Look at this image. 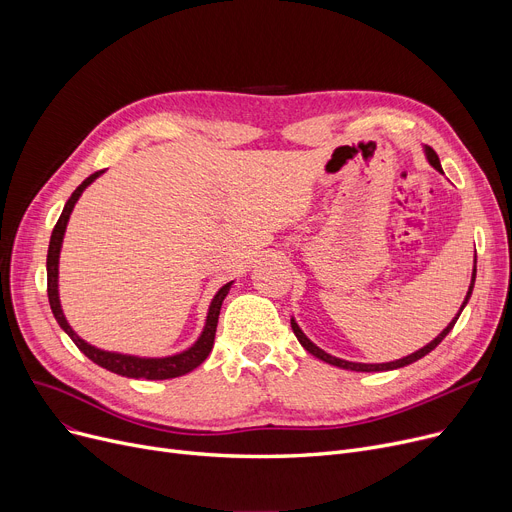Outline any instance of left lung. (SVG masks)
Instances as JSON below:
<instances>
[{
  "label": "left lung",
  "instance_id": "1",
  "mask_svg": "<svg viewBox=\"0 0 512 512\" xmlns=\"http://www.w3.org/2000/svg\"><path fill=\"white\" fill-rule=\"evenodd\" d=\"M425 155H427V159H429V164H432L438 172H442V166H440V159H438V155H436V151L432 149V147H425ZM475 274H477V255H475V265H473V276H471V286H469V292H467V297H465V301H463V307H461V311L465 309V305L469 303V299H471V292H473V286H475ZM461 311H459V315H461ZM459 315H456L450 324H448V328L438 336V338H434L432 342L429 344H425L423 348H419L417 353H413V355H409V357H405V359H398V361H392V363H378V365H367V363H353V361H344V359H336V357H332V355H328L326 351H321L319 346H315L303 332H301V328L297 326V321L294 319H290V326H292V332H294V336L299 338V342L303 344V348L305 351H309L313 357H317V359H321V361H326V363H330V365H334V367H342V369H351V371H388V369H398V367H405V365H411V363H415V361H419L421 357H425L427 353H432L434 348L448 336V332L454 328V324H456V319H459Z\"/></svg>",
  "mask_w": 512,
  "mask_h": 512
}]
</instances>
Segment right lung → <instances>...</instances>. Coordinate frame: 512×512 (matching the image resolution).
<instances>
[{
	"label": "right lung",
	"instance_id": "add662e5",
	"mask_svg": "<svg viewBox=\"0 0 512 512\" xmlns=\"http://www.w3.org/2000/svg\"><path fill=\"white\" fill-rule=\"evenodd\" d=\"M103 174V170L91 174L83 184H78L76 191L72 193V197L66 201V207L60 215V220L51 232V240H49V251H47V297H49V305L53 311V317L60 324V328L72 338V342L78 346L80 353H85V357H89L93 363H97L99 367L124 375V378H134V380H170V378H178V375H184L188 371H193L195 367H199L207 355L211 353L213 348V338H215V328H218V317H220V309H222V301L226 299V294L230 290L228 282L226 286H222L215 294L209 313H207V321H205V330L201 334V338L188 348V351L174 355V357H166V359H141V357H128V355H120V353H107V351H99V348L87 344L85 340H80L74 330L68 326V321L62 313L60 307V297H58V257H60V249H62V238L66 232V224L70 220V213L74 209V203L78 201V197L83 195L85 188L99 176Z\"/></svg>",
	"mask_w": 512,
	"mask_h": 512
}]
</instances>
